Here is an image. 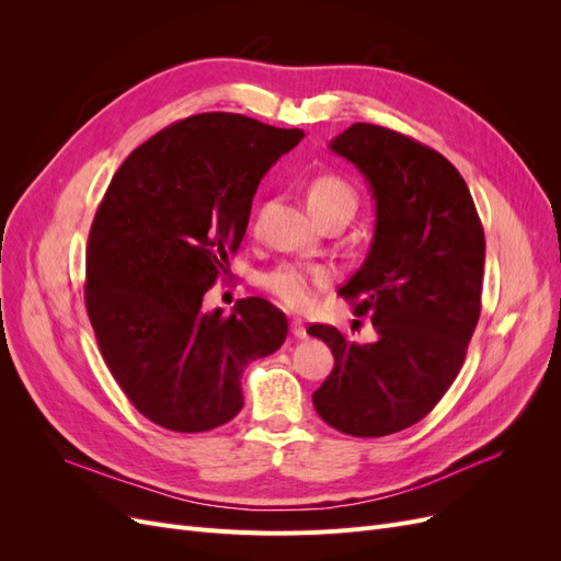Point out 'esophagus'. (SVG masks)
Returning <instances> with one entry per match:
<instances>
[{
    "instance_id": "1",
    "label": "esophagus",
    "mask_w": 561,
    "mask_h": 561,
    "mask_svg": "<svg viewBox=\"0 0 561 561\" xmlns=\"http://www.w3.org/2000/svg\"><path fill=\"white\" fill-rule=\"evenodd\" d=\"M290 332H293V336L295 339H307L309 336V332H307V325H304L301 320H290Z\"/></svg>"
}]
</instances>
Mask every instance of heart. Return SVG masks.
<instances>
[{
    "label": "heart",
    "instance_id": "obj_1",
    "mask_svg": "<svg viewBox=\"0 0 561 561\" xmlns=\"http://www.w3.org/2000/svg\"><path fill=\"white\" fill-rule=\"evenodd\" d=\"M309 210L316 219L328 215L353 217L358 208V194L353 186L339 175H318L309 184ZM330 280L325 268L304 266V264H280L262 278V285L274 295L283 307L293 311H307L313 307L320 287Z\"/></svg>",
    "mask_w": 561,
    "mask_h": 561
}]
</instances>
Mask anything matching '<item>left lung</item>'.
Masks as SVG:
<instances>
[{"mask_svg": "<svg viewBox=\"0 0 561 561\" xmlns=\"http://www.w3.org/2000/svg\"><path fill=\"white\" fill-rule=\"evenodd\" d=\"M330 149L375 196V239L339 295L371 316L379 339L307 330L334 355L313 407L336 431L381 437L426 416L461 369L482 309L484 231L466 180L439 151L375 124H353Z\"/></svg>", "mask_w": 561, "mask_h": 561, "instance_id": "left-lung-1", "label": "left lung"}]
</instances>
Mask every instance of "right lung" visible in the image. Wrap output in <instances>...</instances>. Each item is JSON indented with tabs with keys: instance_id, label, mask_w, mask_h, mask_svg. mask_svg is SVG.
I'll list each match as a JSON object with an SVG mask.
<instances>
[{
	"instance_id": "right-lung-1",
	"label": "right lung",
	"mask_w": 561,
	"mask_h": 561,
	"mask_svg": "<svg viewBox=\"0 0 561 561\" xmlns=\"http://www.w3.org/2000/svg\"><path fill=\"white\" fill-rule=\"evenodd\" d=\"M301 138L241 114L182 118L130 151L98 206L87 311L112 377L161 428L231 421L248 363L285 342V313L262 297L231 316L201 307L243 241L262 178Z\"/></svg>"
}]
</instances>
